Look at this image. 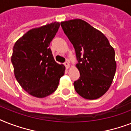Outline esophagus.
<instances>
[{
    "label": "esophagus",
    "mask_w": 131,
    "mask_h": 131,
    "mask_svg": "<svg viewBox=\"0 0 131 131\" xmlns=\"http://www.w3.org/2000/svg\"><path fill=\"white\" fill-rule=\"evenodd\" d=\"M64 65H65V67H66V68H67V69H69V68L70 67V64L68 61H67V62H64Z\"/></svg>",
    "instance_id": "esophagus-1"
}]
</instances>
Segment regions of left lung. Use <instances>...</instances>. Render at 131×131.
I'll return each instance as SVG.
<instances>
[{
    "instance_id": "left-lung-1",
    "label": "left lung",
    "mask_w": 131,
    "mask_h": 131,
    "mask_svg": "<svg viewBox=\"0 0 131 131\" xmlns=\"http://www.w3.org/2000/svg\"><path fill=\"white\" fill-rule=\"evenodd\" d=\"M61 26L75 50L80 73L74 82L77 93L84 99H97L107 92L116 71L115 51L107 38L81 19L62 21Z\"/></svg>"
}]
</instances>
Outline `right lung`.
Listing matches in <instances>:
<instances>
[{
    "mask_svg": "<svg viewBox=\"0 0 131 131\" xmlns=\"http://www.w3.org/2000/svg\"><path fill=\"white\" fill-rule=\"evenodd\" d=\"M60 27L58 21L34 28L15 42L11 56L14 75L26 92L44 98L56 90L65 67L54 60L49 43Z\"/></svg>",
    "mask_w": 131,
    "mask_h": 131,
    "instance_id": "right-lung-1",
    "label": "right lung"
}]
</instances>
